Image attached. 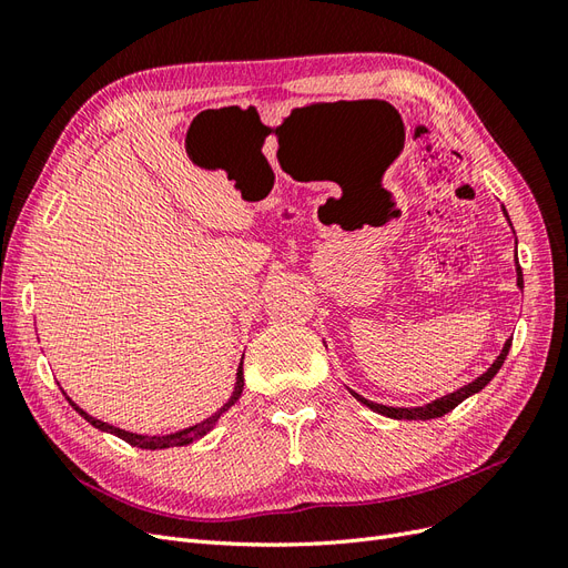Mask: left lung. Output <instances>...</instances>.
<instances>
[{"label":"left lung","instance_id":"obj_1","mask_svg":"<svg viewBox=\"0 0 568 568\" xmlns=\"http://www.w3.org/2000/svg\"><path fill=\"white\" fill-rule=\"evenodd\" d=\"M503 213H505V217L509 220V215H507V211H505V205H503ZM517 286L519 288H524V274H521V267H519V261H517ZM509 348H511V338H507L505 341V346H503V353L495 357V363L480 374V376H476V379L471 382V384H467V386H462V388H457V390H453V393H448V395H443V398H436V400H432V403H426V405H422V407H388V405H379V403H372V400H367V398H363V395L359 393H355V390H351L355 398L363 403V405H367L369 409H374V412H379V415H384V417H390V419H438V417H443V415H448V412H453L462 400H467L469 395H474V393H478L480 388H486L488 384H490V379L493 376L500 372V367H503V363H505V357H507V353H509Z\"/></svg>","mask_w":568,"mask_h":568}]
</instances>
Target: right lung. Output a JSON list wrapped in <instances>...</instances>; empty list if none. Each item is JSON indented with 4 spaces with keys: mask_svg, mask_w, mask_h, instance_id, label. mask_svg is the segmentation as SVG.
Instances as JSON below:
<instances>
[{
    "mask_svg": "<svg viewBox=\"0 0 568 568\" xmlns=\"http://www.w3.org/2000/svg\"><path fill=\"white\" fill-rule=\"evenodd\" d=\"M242 390H244V357H242V365H239V369H236V384H234V390H232V395H230V400L222 405L215 415H211L209 419H203V422H199V424H194V426H189V428H182V432H175V434H168V436H142V434H132V432H125V428H118V426H111V424H106V422H101V419H97V417H92V415H88V412H84L82 407H78L71 398H68V403L73 405V409L78 412V415L82 417V419H88L94 428H99V432H106V434H113V436H118V438H123L125 443H130V445H134V448H142V450H163V448H175V445H189V443H194V440H199L201 436H205L211 432V428L217 424V419L225 415V412L239 400V395H242Z\"/></svg>",
    "mask_w": 568,
    "mask_h": 568,
    "instance_id": "add662e5",
    "label": "right lung"
}]
</instances>
